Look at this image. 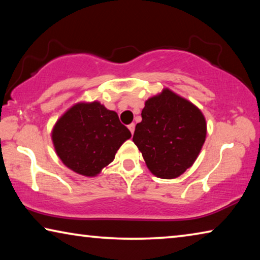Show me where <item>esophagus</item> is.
<instances>
[{"instance_id": "esophagus-1", "label": "esophagus", "mask_w": 260, "mask_h": 260, "mask_svg": "<svg viewBox=\"0 0 260 260\" xmlns=\"http://www.w3.org/2000/svg\"><path fill=\"white\" fill-rule=\"evenodd\" d=\"M128 129L131 131L132 134H134V131H135V124H129L128 125Z\"/></svg>"}]
</instances>
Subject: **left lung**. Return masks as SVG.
I'll list each match as a JSON object with an SVG mask.
<instances>
[{"label":"left lung","mask_w":260,"mask_h":260,"mask_svg":"<svg viewBox=\"0 0 260 260\" xmlns=\"http://www.w3.org/2000/svg\"><path fill=\"white\" fill-rule=\"evenodd\" d=\"M133 142L148 169L161 179H174L189 169L206 136L204 116L189 101L169 89L149 99Z\"/></svg>","instance_id":"obj_1"}]
</instances>
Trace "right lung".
<instances>
[{
    "label": "right lung",
    "instance_id": "add662e5",
    "mask_svg": "<svg viewBox=\"0 0 260 260\" xmlns=\"http://www.w3.org/2000/svg\"><path fill=\"white\" fill-rule=\"evenodd\" d=\"M51 136L57 155L69 169L94 177L114 159L132 134L116 112L93 102L70 109L56 122Z\"/></svg>",
    "mask_w": 260,
    "mask_h": 260
}]
</instances>
